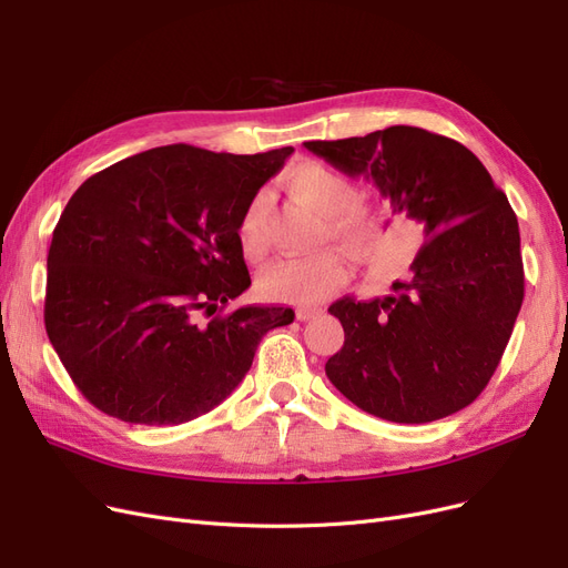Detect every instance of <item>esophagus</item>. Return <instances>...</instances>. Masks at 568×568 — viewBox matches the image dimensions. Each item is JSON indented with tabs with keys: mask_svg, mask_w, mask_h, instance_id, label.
<instances>
[{
	"mask_svg": "<svg viewBox=\"0 0 568 568\" xmlns=\"http://www.w3.org/2000/svg\"><path fill=\"white\" fill-rule=\"evenodd\" d=\"M317 315H322V307H320V305H303V307H296V317H298L301 322H307V320H313V317H317Z\"/></svg>",
	"mask_w": 568,
	"mask_h": 568,
	"instance_id": "obj_1",
	"label": "esophagus"
}]
</instances>
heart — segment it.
Returning a JSON list of instances; mask_svg holds the SVG:
<instances>
[{
    "instance_id": "heart-1",
    "label": "heart",
    "mask_w": 568,
    "mask_h": 568,
    "mask_svg": "<svg viewBox=\"0 0 568 568\" xmlns=\"http://www.w3.org/2000/svg\"><path fill=\"white\" fill-rule=\"evenodd\" d=\"M286 194L322 217L320 239L341 244L357 261H374L395 236L379 205L359 199L357 184L343 170L322 161H303L282 178ZM236 244L246 261L267 253V199L253 196L236 220ZM346 280V263L334 248L301 257H282L257 274V294L282 303H315Z\"/></svg>"
}]
</instances>
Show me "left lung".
<instances>
[{"instance_id":"8db88e82","label":"left lung","mask_w":568,"mask_h":568,"mask_svg":"<svg viewBox=\"0 0 568 568\" xmlns=\"http://www.w3.org/2000/svg\"><path fill=\"white\" fill-rule=\"evenodd\" d=\"M305 149L365 175L424 225L426 242L393 294L343 296L329 313L346 341L326 376L359 409L398 424L436 422L490 382L524 303L519 222L474 153L422 128L393 125Z\"/></svg>"}]
</instances>
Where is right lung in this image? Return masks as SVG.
I'll list each match as a JSON object with an SVG mask.
<instances>
[{
  "label": "right lung",
  "mask_w": 568,
  "mask_h": 568,
  "mask_svg": "<svg viewBox=\"0 0 568 568\" xmlns=\"http://www.w3.org/2000/svg\"><path fill=\"white\" fill-rule=\"evenodd\" d=\"M291 151L170 144L80 184L51 236L44 326L97 409L192 422L239 386L270 329L294 322L280 305L225 311L251 286L236 220Z\"/></svg>",
  "instance_id": "add662e5"
}]
</instances>
